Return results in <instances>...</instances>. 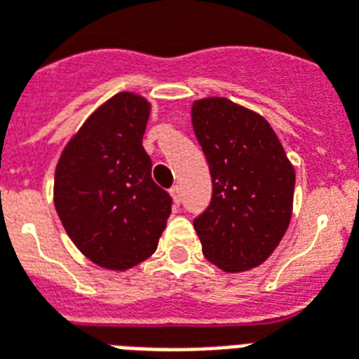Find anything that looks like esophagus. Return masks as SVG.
<instances>
[{
    "label": "esophagus",
    "instance_id": "obj_1",
    "mask_svg": "<svg viewBox=\"0 0 359 359\" xmlns=\"http://www.w3.org/2000/svg\"><path fill=\"white\" fill-rule=\"evenodd\" d=\"M170 196L174 200V204H180V200H182V187L180 185H174L170 189Z\"/></svg>",
    "mask_w": 359,
    "mask_h": 359
}]
</instances>
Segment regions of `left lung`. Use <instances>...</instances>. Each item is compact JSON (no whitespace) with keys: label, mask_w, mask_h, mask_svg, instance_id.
<instances>
[{"label":"left lung","mask_w":359,"mask_h":359,"mask_svg":"<svg viewBox=\"0 0 359 359\" xmlns=\"http://www.w3.org/2000/svg\"><path fill=\"white\" fill-rule=\"evenodd\" d=\"M191 121L213 183L211 204L193 221L202 252L226 273L257 268L290 224L292 163L271 125L226 97L194 101Z\"/></svg>","instance_id":"8db88e82"}]
</instances>
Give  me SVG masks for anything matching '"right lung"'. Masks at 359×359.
<instances>
[{"label": "right lung", "instance_id": "1", "mask_svg": "<svg viewBox=\"0 0 359 359\" xmlns=\"http://www.w3.org/2000/svg\"><path fill=\"white\" fill-rule=\"evenodd\" d=\"M148 99L119 91L67 142L55 166L54 205L79 251L99 268L125 271L157 249L172 198L151 180L142 146Z\"/></svg>", "mask_w": 359, "mask_h": 359}]
</instances>
